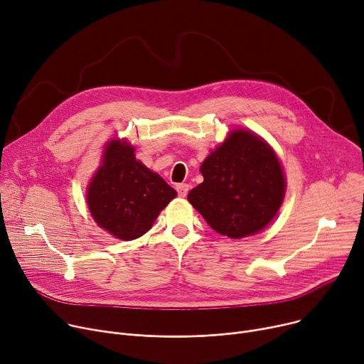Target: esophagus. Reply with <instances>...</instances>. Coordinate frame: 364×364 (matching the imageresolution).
Here are the masks:
<instances>
[{
  "mask_svg": "<svg viewBox=\"0 0 364 364\" xmlns=\"http://www.w3.org/2000/svg\"><path fill=\"white\" fill-rule=\"evenodd\" d=\"M176 191L179 193V197H186L188 191H189V185L188 183H178L176 185Z\"/></svg>",
  "mask_w": 364,
  "mask_h": 364,
  "instance_id": "1",
  "label": "esophagus"
}]
</instances>
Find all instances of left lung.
<instances>
[{
	"instance_id": "1",
	"label": "left lung",
	"mask_w": 364,
	"mask_h": 364,
	"mask_svg": "<svg viewBox=\"0 0 364 364\" xmlns=\"http://www.w3.org/2000/svg\"><path fill=\"white\" fill-rule=\"evenodd\" d=\"M204 182L188 193L208 226L233 239L255 235L283 203L286 182L275 153L255 134L236 129L201 164Z\"/></svg>"
}]
</instances>
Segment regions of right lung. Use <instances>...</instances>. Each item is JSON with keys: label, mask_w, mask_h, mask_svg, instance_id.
<instances>
[{"label": "right lung", "mask_w": 364, "mask_h": 364, "mask_svg": "<svg viewBox=\"0 0 364 364\" xmlns=\"http://www.w3.org/2000/svg\"><path fill=\"white\" fill-rule=\"evenodd\" d=\"M176 191L135 159L134 147L114 139L92 179L87 204L97 225L122 240L147 233Z\"/></svg>", "instance_id": "right-lung-1"}]
</instances>
